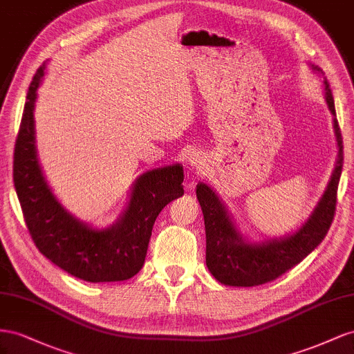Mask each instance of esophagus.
<instances>
[{"mask_svg":"<svg viewBox=\"0 0 354 354\" xmlns=\"http://www.w3.org/2000/svg\"><path fill=\"white\" fill-rule=\"evenodd\" d=\"M187 161L191 167L198 169V170L205 166V157L201 156L200 151H191L187 157Z\"/></svg>","mask_w":354,"mask_h":354,"instance_id":"obj_1","label":"esophagus"}]
</instances>
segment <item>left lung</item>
I'll use <instances>...</instances> for the list:
<instances>
[{"label": "left lung", "mask_w": 354, "mask_h": 354, "mask_svg": "<svg viewBox=\"0 0 354 354\" xmlns=\"http://www.w3.org/2000/svg\"><path fill=\"white\" fill-rule=\"evenodd\" d=\"M311 69L320 75L323 74L319 66L311 65ZM323 86L328 108L334 115L338 147L337 163L325 193L322 194L308 219L295 233L264 241H249L240 233L233 216L215 191L207 184H197L196 194L203 210L206 228V266L212 276L222 285L243 288L264 285L299 264L325 239L335 214L337 189L344 157L334 97L326 78H323Z\"/></svg>", "instance_id": "8db88e82"}]
</instances>
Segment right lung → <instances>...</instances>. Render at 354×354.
I'll return each instance as SVG.
<instances>
[{
  "label": "right lung",
  "instance_id": "add662e5",
  "mask_svg": "<svg viewBox=\"0 0 354 354\" xmlns=\"http://www.w3.org/2000/svg\"><path fill=\"white\" fill-rule=\"evenodd\" d=\"M46 62L29 86L15 145L13 180L26 227L41 254L71 276L90 283L120 281L142 268L156 218L171 200L184 196L179 163L147 170L132 187L115 224L93 228L60 205L39 166L34 109Z\"/></svg>",
  "mask_w": 354,
  "mask_h": 354
}]
</instances>
